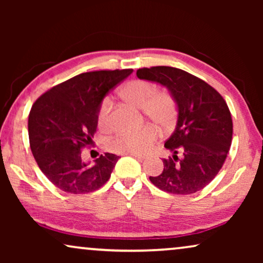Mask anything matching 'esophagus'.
I'll use <instances>...</instances> for the list:
<instances>
[{
    "label": "esophagus",
    "instance_id": "esophagus-1",
    "mask_svg": "<svg viewBox=\"0 0 263 263\" xmlns=\"http://www.w3.org/2000/svg\"><path fill=\"white\" fill-rule=\"evenodd\" d=\"M127 154H129V156H132V157H134V158H136V159L140 160V161H142V160L146 158L145 156H142V154H140V153H127Z\"/></svg>",
    "mask_w": 263,
    "mask_h": 263
}]
</instances>
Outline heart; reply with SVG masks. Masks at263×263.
I'll use <instances>...</instances> for the list:
<instances>
[{
	"mask_svg": "<svg viewBox=\"0 0 263 263\" xmlns=\"http://www.w3.org/2000/svg\"><path fill=\"white\" fill-rule=\"evenodd\" d=\"M156 92V87L148 81L134 80L122 87L120 95L124 102L142 109L149 120L163 129H168L176 118V103L168 93ZM111 102L104 99L98 111V123L100 127L109 124ZM158 136L156 128L147 125L140 130L121 134L112 142L117 152L145 153L152 146Z\"/></svg>",
	"mask_w": 263,
	"mask_h": 263,
	"instance_id": "heart-1",
	"label": "heart"
}]
</instances>
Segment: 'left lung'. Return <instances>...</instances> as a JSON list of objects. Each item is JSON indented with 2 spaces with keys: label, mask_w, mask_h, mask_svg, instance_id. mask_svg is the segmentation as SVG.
<instances>
[{
  "label": "left lung",
  "mask_w": 263,
  "mask_h": 263,
  "mask_svg": "<svg viewBox=\"0 0 263 263\" xmlns=\"http://www.w3.org/2000/svg\"><path fill=\"white\" fill-rule=\"evenodd\" d=\"M136 75L166 87L177 107L176 128L164 145L172 157L163 159V172L149 177L151 182L176 195L203 189L220 171L231 146L228 104L207 82L178 68H142Z\"/></svg>",
  "instance_id": "1"
}]
</instances>
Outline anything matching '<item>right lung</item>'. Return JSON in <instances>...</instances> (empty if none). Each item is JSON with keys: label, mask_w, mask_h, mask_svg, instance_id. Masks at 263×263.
Instances as JSON below:
<instances>
[{"label": "right lung", "mask_w": 263, "mask_h": 263, "mask_svg": "<svg viewBox=\"0 0 263 263\" xmlns=\"http://www.w3.org/2000/svg\"><path fill=\"white\" fill-rule=\"evenodd\" d=\"M133 69L82 73L35 100L28 116V138L39 168L66 193L86 194L109 181L121 157L102 154L85 161L81 149L93 142L104 97Z\"/></svg>", "instance_id": "add662e5"}]
</instances>
